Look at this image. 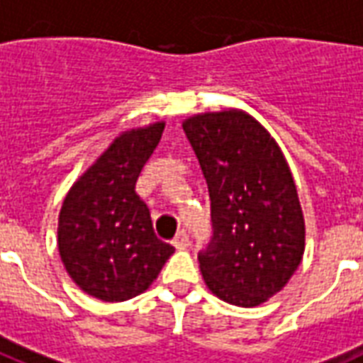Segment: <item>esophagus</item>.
<instances>
[{"instance_id": "esophagus-1", "label": "esophagus", "mask_w": 363, "mask_h": 363, "mask_svg": "<svg viewBox=\"0 0 363 363\" xmlns=\"http://www.w3.org/2000/svg\"><path fill=\"white\" fill-rule=\"evenodd\" d=\"M172 244L176 246L178 250H185V248H189V244H191V238L189 235L185 231H179L178 235H176V238L172 240Z\"/></svg>"}]
</instances>
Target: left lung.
Instances as JSON below:
<instances>
[{
    "label": "left lung",
    "instance_id": "obj_1",
    "mask_svg": "<svg viewBox=\"0 0 363 363\" xmlns=\"http://www.w3.org/2000/svg\"><path fill=\"white\" fill-rule=\"evenodd\" d=\"M206 179L212 238L199 252L206 286L223 301L255 307L288 284L305 252V221L282 151L242 111L184 123Z\"/></svg>",
    "mask_w": 363,
    "mask_h": 363
}]
</instances>
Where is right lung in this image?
I'll return each mask as SVG.
<instances>
[{
  "label": "right lung",
  "instance_id": "1",
  "mask_svg": "<svg viewBox=\"0 0 363 363\" xmlns=\"http://www.w3.org/2000/svg\"><path fill=\"white\" fill-rule=\"evenodd\" d=\"M164 123L121 134L69 189L58 218V250L89 296L126 301L150 288L174 254L155 237L136 182Z\"/></svg>",
  "mask_w": 363,
  "mask_h": 363
}]
</instances>
